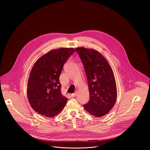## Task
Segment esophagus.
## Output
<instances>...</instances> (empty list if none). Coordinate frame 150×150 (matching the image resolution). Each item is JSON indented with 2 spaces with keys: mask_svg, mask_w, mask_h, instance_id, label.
Listing matches in <instances>:
<instances>
[{
  "mask_svg": "<svg viewBox=\"0 0 150 150\" xmlns=\"http://www.w3.org/2000/svg\"><path fill=\"white\" fill-rule=\"evenodd\" d=\"M77 93H78V92L77 91H76L74 93H72L71 95V97H75V96H76V95H77Z\"/></svg>",
  "mask_w": 150,
  "mask_h": 150,
  "instance_id": "34e87169",
  "label": "esophagus"
}]
</instances>
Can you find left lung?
<instances>
[{
	"instance_id": "8db88e82",
	"label": "left lung",
	"mask_w": 150,
	"mask_h": 150,
	"mask_svg": "<svg viewBox=\"0 0 150 150\" xmlns=\"http://www.w3.org/2000/svg\"><path fill=\"white\" fill-rule=\"evenodd\" d=\"M84 66L89 86L88 102L84 107L96 117L107 114L114 107L117 98L114 74L106 59L98 51L76 48Z\"/></svg>"
}]
</instances>
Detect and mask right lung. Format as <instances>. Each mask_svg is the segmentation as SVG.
<instances>
[{
	"label": "right lung",
	"mask_w": 150,
	"mask_h": 150,
	"mask_svg": "<svg viewBox=\"0 0 150 150\" xmlns=\"http://www.w3.org/2000/svg\"><path fill=\"white\" fill-rule=\"evenodd\" d=\"M75 51L72 48L51 50L34 64L27 94L31 106L39 114L53 117L64 108L68 98L61 94L59 78L64 65Z\"/></svg>",
	"instance_id": "1"
}]
</instances>
